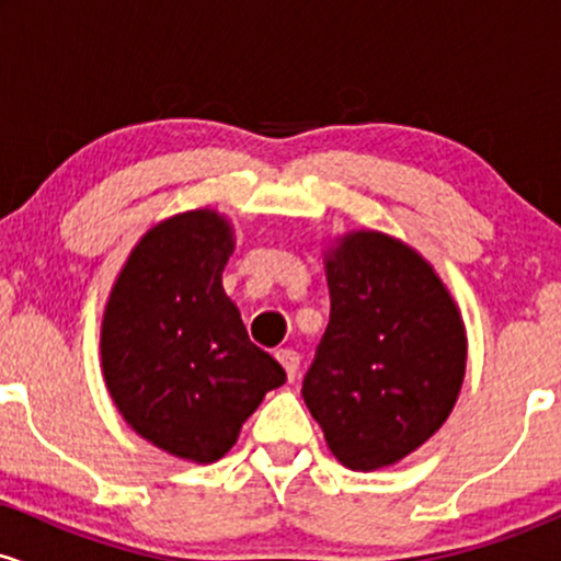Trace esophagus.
<instances>
[{
    "label": "esophagus",
    "instance_id": "1",
    "mask_svg": "<svg viewBox=\"0 0 561 561\" xmlns=\"http://www.w3.org/2000/svg\"><path fill=\"white\" fill-rule=\"evenodd\" d=\"M276 358H279V364L285 366L287 377L295 379V375H298V369H300L298 351H293V347H282V351H276Z\"/></svg>",
    "mask_w": 561,
    "mask_h": 561
}]
</instances>
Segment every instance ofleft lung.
Wrapping results in <instances>:
<instances>
[{"mask_svg": "<svg viewBox=\"0 0 561 561\" xmlns=\"http://www.w3.org/2000/svg\"><path fill=\"white\" fill-rule=\"evenodd\" d=\"M332 311L302 401L340 465L375 472L427 443L454 411L467 330L433 263L382 231L324 250Z\"/></svg>", "mask_w": 561, "mask_h": 561, "instance_id": "obj_1", "label": "left lung"}]
</instances>
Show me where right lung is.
<instances>
[{"instance_id": "1", "label": "right lung", "mask_w": 561, "mask_h": 561, "mask_svg": "<svg viewBox=\"0 0 561 561\" xmlns=\"http://www.w3.org/2000/svg\"><path fill=\"white\" fill-rule=\"evenodd\" d=\"M234 227L218 210L176 214L141 234L105 302L102 377L134 433L176 459L210 465L285 369L250 343L221 274Z\"/></svg>"}]
</instances>
